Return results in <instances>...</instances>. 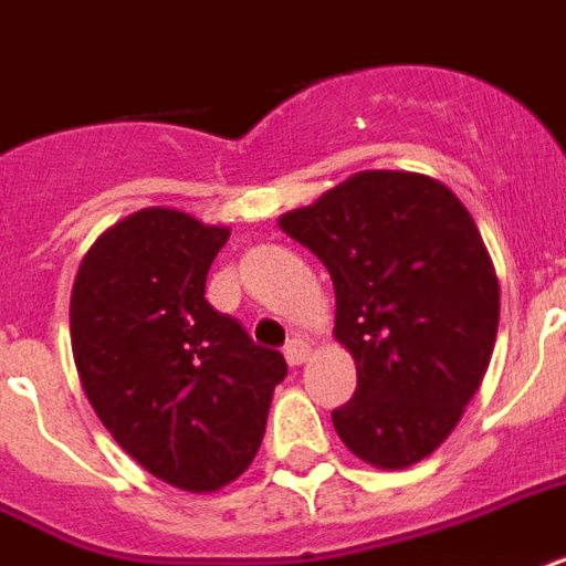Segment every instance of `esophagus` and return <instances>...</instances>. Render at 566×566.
Masks as SVG:
<instances>
[{"instance_id":"34e87169","label":"esophagus","mask_w":566,"mask_h":566,"mask_svg":"<svg viewBox=\"0 0 566 566\" xmlns=\"http://www.w3.org/2000/svg\"><path fill=\"white\" fill-rule=\"evenodd\" d=\"M284 359H287L291 368L302 365V361L308 359V340H302V338L287 340V347H284Z\"/></svg>"}]
</instances>
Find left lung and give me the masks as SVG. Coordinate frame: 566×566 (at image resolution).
<instances>
[{"mask_svg": "<svg viewBox=\"0 0 566 566\" xmlns=\"http://www.w3.org/2000/svg\"><path fill=\"white\" fill-rule=\"evenodd\" d=\"M335 284V338L356 391L332 409L353 454L407 469L474 398L499 329V279L463 201L412 171H359L279 219Z\"/></svg>", "mask_w": 566, "mask_h": 566, "instance_id": "1", "label": "left lung"}]
</instances>
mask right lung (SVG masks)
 <instances>
[{
	"label": "right lung",
	"mask_w": 566,
	"mask_h": 566,
	"mask_svg": "<svg viewBox=\"0 0 566 566\" xmlns=\"http://www.w3.org/2000/svg\"><path fill=\"white\" fill-rule=\"evenodd\" d=\"M231 231L171 207L120 219L82 258L71 344L85 398L139 465L189 493H213L261 448L279 350L205 300Z\"/></svg>",
	"instance_id": "right-lung-1"
}]
</instances>
